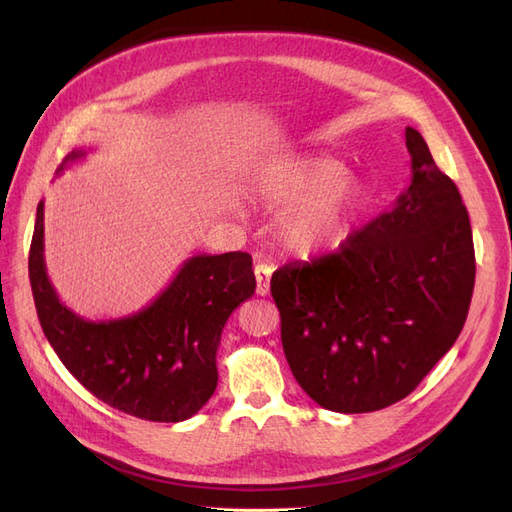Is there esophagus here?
Masks as SVG:
<instances>
[{
  "instance_id": "34e87169",
  "label": "esophagus",
  "mask_w": 512,
  "mask_h": 512,
  "mask_svg": "<svg viewBox=\"0 0 512 512\" xmlns=\"http://www.w3.org/2000/svg\"><path fill=\"white\" fill-rule=\"evenodd\" d=\"M271 265H267V262H258L254 273H256V292L260 294V297H265V294H269V288H271Z\"/></svg>"
}]
</instances>
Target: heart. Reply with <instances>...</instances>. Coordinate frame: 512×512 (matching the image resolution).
<instances>
[{
	"label": "heart",
	"mask_w": 512,
	"mask_h": 512,
	"mask_svg": "<svg viewBox=\"0 0 512 512\" xmlns=\"http://www.w3.org/2000/svg\"><path fill=\"white\" fill-rule=\"evenodd\" d=\"M346 164L333 156H305L275 166L260 181L258 194L288 207L280 239L290 252L312 256L335 250L369 203L367 185L346 177Z\"/></svg>",
	"instance_id": "heart-1"
}]
</instances>
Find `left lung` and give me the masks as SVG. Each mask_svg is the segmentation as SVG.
Instances as JSON below:
<instances>
[{
	"instance_id": "1",
	"label": "left lung",
	"mask_w": 512,
	"mask_h": 512,
	"mask_svg": "<svg viewBox=\"0 0 512 512\" xmlns=\"http://www.w3.org/2000/svg\"><path fill=\"white\" fill-rule=\"evenodd\" d=\"M412 183L380 213L312 262L271 277L282 346L318 406L361 414L408 397L453 348L474 290L466 205L406 128Z\"/></svg>"
}]
</instances>
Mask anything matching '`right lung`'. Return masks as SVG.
<instances>
[{
  "instance_id": "right-lung-1",
  "label": "right lung",
  "mask_w": 512,
  "mask_h": 512,
  "mask_svg": "<svg viewBox=\"0 0 512 512\" xmlns=\"http://www.w3.org/2000/svg\"><path fill=\"white\" fill-rule=\"evenodd\" d=\"M83 156L68 153L57 175ZM29 282L42 331L70 374L111 408L156 423L185 421L211 399L224 324L256 290L250 254H198L141 312L85 320L59 301L46 275L44 203L29 247Z\"/></svg>"
}]
</instances>
